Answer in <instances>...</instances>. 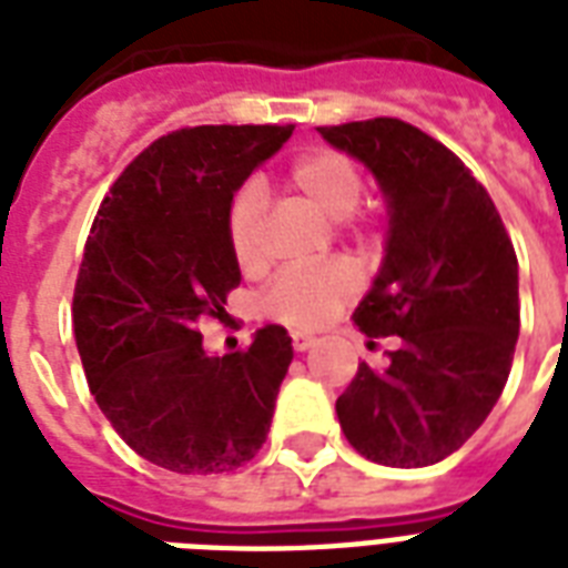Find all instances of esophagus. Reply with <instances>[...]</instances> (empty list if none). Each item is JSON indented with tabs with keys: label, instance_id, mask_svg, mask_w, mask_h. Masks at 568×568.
Listing matches in <instances>:
<instances>
[{
	"label": "esophagus",
	"instance_id": "1",
	"mask_svg": "<svg viewBox=\"0 0 568 568\" xmlns=\"http://www.w3.org/2000/svg\"><path fill=\"white\" fill-rule=\"evenodd\" d=\"M315 342H318V338L312 336V333H301V329H297V333H292V345H294V351H297V354H303V351L315 347Z\"/></svg>",
	"mask_w": 568,
	"mask_h": 568
}]
</instances>
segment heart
Returning a JSON list of instances; mask_svg holds the SVG:
<instances>
[{"label":"heart","instance_id":"b5f03b06","mask_svg":"<svg viewBox=\"0 0 568 568\" xmlns=\"http://www.w3.org/2000/svg\"><path fill=\"white\" fill-rule=\"evenodd\" d=\"M288 189L324 221L338 223L363 200V176L347 155L333 153V150H312L292 164ZM262 214H265V205L256 185H247L235 194L226 232H230L232 256L244 271H256L265 262ZM354 292V267L347 262H333V265L280 276L267 292L265 310L267 315L292 327H318Z\"/></svg>","mask_w":568,"mask_h":568}]
</instances>
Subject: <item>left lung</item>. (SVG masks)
Wrapping results in <instances>:
<instances>
[{
  "instance_id": "left-lung-1",
  "label": "left lung",
  "mask_w": 568,
  "mask_h": 568,
  "mask_svg": "<svg viewBox=\"0 0 568 568\" xmlns=\"http://www.w3.org/2000/svg\"><path fill=\"white\" fill-rule=\"evenodd\" d=\"M372 173L388 230L354 312L365 336H397L392 363L359 365L336 400L372 463L422 468L466 445L493 413L519 342V262L484 185L448 146L404 120L321 126Z\"/></svg>"
}]
</instances>
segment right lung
<instances>
[{
	"mask_svg": "<svg viewBox=\"0 0 568 568\" xmlns=\"http://www.w3.org/2000/svg\"><path fill=\"white\" fill-rule=\"evenodd\" d=\"M294 126H194L150 144L91 226L73 294L75 345L102 415L129 448L176 475H217L267 439L292 336L256 329L209 354L196 321L241 283L232 196Z\"/></svg>",
	"mask_w": 568,
	"mask_h": 568,
	"instance_id": "add662e5",
	"label": "right lung"
}]
</instances>
